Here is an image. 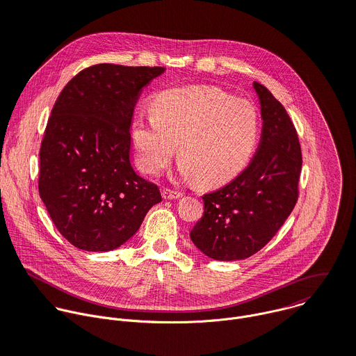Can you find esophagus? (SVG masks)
I'll return each instance as SVG.
<instances>
[{
  "instance_id": "34e87169",
  "label": "esophagus",
  "mask_w": 356,
  "mask_h": 356,
  "mask_svg": "<svg viewBox=\"0 0 356 356\" xmlns=\"http://www.w3.org/2000/svg\"><path fill=\"white\" fill-rule=\"evenodd\" d=\"M162 194H163V198H166V200H175V198L181 197L180 191H175V190H170V188H163Z\"/></svg>"
}]
</instances>
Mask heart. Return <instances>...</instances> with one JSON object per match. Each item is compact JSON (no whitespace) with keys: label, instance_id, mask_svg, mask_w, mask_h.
Here are the masks:
<instances>
[{"label":"heart","instance_id":"heart-1","mask_svg":"<svg viewBox=\"0 0 356 356\" xmlns=\"http://www.w3.org/2000/svg\"><path fill=\"white\" fill-rule=\"evenodd\" d=\"M132 138L143 172L158 175L179 143V172L200 186H218L249 162L259 139V115L250 101L211 86L159 92L154 114H139Z\"/></svg>","mask_w":356,"mask_h":356}]
</instances>
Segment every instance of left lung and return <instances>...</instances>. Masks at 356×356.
Masks as SVG:
<instances>
[{"instance_id": "obj_1", "label": "left lung", "mask_w": 356, "mask_h": 356, "mask_svg": "<svg viewBox=\"0 0 356 356\" xmlns=\"http://www.w3.org/2000/svg\"><path fill=\"white\" fill-rule=\"evenodd\" d=\"M264 120L261 142L248 168L224 187L204 194V214L190 232L193 243L216 261L255 255L280 229L298 198L301 147L284 107L253 83Z\"/></svg>"}]
</instances>
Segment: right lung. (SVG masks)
Listing matches in <instances>:
<instances>
[{
    "mask_svg": "<svg viewBox=\"0 0 356 356\" xmlns=\"http://www.w3.org/2000/svg\"><path fill=\"white\" fill-rule=\"evenodd\" d=\"M165 67L101 63L62 90L39 150V195L58 231L76 248L107 252L127 242L159 187L131 165V122L139 94Z\"/></svg>",
    "mask_w": 356,
    "mask_h": 356,
    "instance_id": "obj_1",
    "label": "right lung"
}]
</instances>
